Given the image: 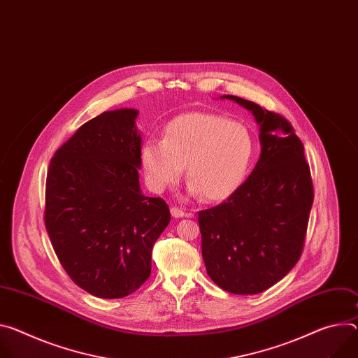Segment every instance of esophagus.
I'll return each instance as SVG.
<instances>
[{
	"mask_svg": "<svg viewBox=\"0 0 358 358\" xmlns=\"http://www.w3.org/2000/svg\"><path fill=\"white\" fill-rule=\"evenodd\" d=\"M171 215L174 218H182V217H191V214H185L181 208H177V207H173L171 208Z\"/></svg>",
	"mask_w": 358,
	"mask_h": 358,
	"instance_id": "1",
	"label": "esophagus"
}]
</instances>
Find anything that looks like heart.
I'll return each instance as SVG.
<instances>
[{
    "label": "heart",
    "mask_w": 358,
    "mask_h": 358,
    "mask_svg": "<svg viewBox=\"0 0 358 358\" xmlns=\"http://www.w3.org/2000/svg\"><path fill=\"white\" fill-rule=\"evenodd\" d=\"M250 129L224 115L188 113L164 128L162 138H147L140 162L147 185L162 192L185 174L188 192L207 201L229 199L243 184L254 155Z\"/></svg>",
    "instance_id": "heart-1"
}]
</instances>
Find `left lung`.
<instances>
[{
  "mask_svg": "<svg viewBox=\"0 0 358 358\" xmlns=\"http://www.w3.org/2000/svg\"><path fill=\"white\" fill-rule=\"evenodd\" d=\"M259 127L262 154L248 178L222 204L199 213L201 252L210 278L233 294L263 292L301 255L313 206L304 147L291 124L236 95Z\"/></svg>",
  "mask_w": 358,
  "mask_h": 358,
  "instance_id": "1",
  "label": "left lung"
}]
</instances>
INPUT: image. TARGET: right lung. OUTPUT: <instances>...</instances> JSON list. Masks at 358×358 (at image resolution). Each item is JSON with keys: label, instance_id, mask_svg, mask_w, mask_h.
I'll return each instance as SVG.
<instances>
[{"label": "right lung", "instance_id": "right-lung-1", "mask_svg": "<svg viewBox=\"0 0 358 358\" xmlns=\"http://www.w3.org/2000/svg\"><path fill=\"white\" fill-rule=\"evenodd\" d=\"M138 110L106 111L54 154L45 184V229L71 280L100 299H122L151 274L152 245L171 215L138 180Z\"/></svg>", "mask_w": 358, "mask_h": 358}]
</instances>
